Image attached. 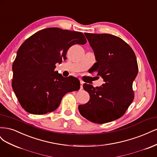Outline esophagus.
I'll return each mask as SVG.
<instances>
[{
    "label": "esophagus",
    "instance_id": "1",
    "mask_svg": "<svg viewBox=\"0 0 157 157\" xmlns=\"http://www.w3.org/2000/svg\"><path fill=\"white\" fill-rule=\"evenodd\" d=\"M80 89H82V85L84 84V82L82 81V80H80Z\"/></svg>",
    "mask_w": 157,
    "mask_h": 157
}]
</instances>
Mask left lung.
Listing matches in <instances>:
<instances>
[{"label":"left lung","mask_w":157,"mask_h":157,"mask_svg":"<svg viewBox=\"0 0 157 157\" xmlns=\"http://www.w3.org/2000/svg\"><path fill=\"white\" fill-rule=\"evenodd\" d=\"M94 51L98 71L104 84L94 87L84 83L90 100L78 105L83 117L98 124L118 119L125 113L134 98L133 82L138 73L136 57L131 47L121 38L110 34L84 33Z\"/></svg>","instance_id":"8db88e82"}]
</instances>
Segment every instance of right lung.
I'll return each mask as SVG.
<instances>
[{
	"label": "right lung",
	"mask_w": 157,
	"mask_h": 157,
	"mask_svg": "<svg viewBox=\"0 0 157 157\" xmlns=\"http://www.w3.org/2000/svg\"><path fill=\"white\" fill-rule=\"evenodd\" d=\"M83 33L50 27L35 33L17 52L12 88L21 107L33 115L54 111L68 92L80 89L79 80L55 71L71 46L84 44Z\"/></svg>",
	"instance_id": "1"
}]
</instances>
